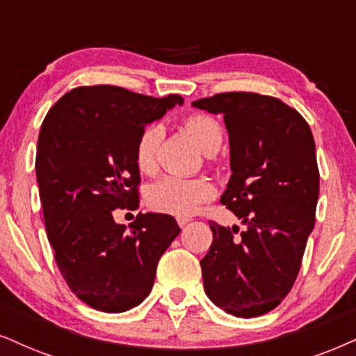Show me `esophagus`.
<instances>
[{"label": "esophagus", "mask_w": 356, "mask_h": 356, "mask_svg": "<svg viewBox=\"0 0 356 356\" xmlns=\"http://www.w3.org/2000/svg\"><path fill=\"white\" fill-rule=\"evenodd\" d=\"M177 221H178L179 227H185V226L188 225V222L191 221V219H190V218H186V216H178V218H177Z\"/></svg>", "instance_id": "esophagus-1"}]
</instances>
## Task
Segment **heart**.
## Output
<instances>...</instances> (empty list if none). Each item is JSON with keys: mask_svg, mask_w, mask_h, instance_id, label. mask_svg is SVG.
<instances>
[{"mask_svg": "<svg viewBox=\"0 0 356 356\" xmlns=\"http://www.w3.org/2000/svg\"><path fill=\"white\" fill-rule=\"evenodd\" d=\"M185 129L195 138L204 153H214L222 143V131L211 117L196 115L188 117ZM163 138L161 125L152 124L145 127L135 145V163L142 173L152 175L156 170V155ZM214 185L208 178H181L166 175L148 188L147 201L153 209L160 213L190 216L200 211L206 201L214 198Z\"/></svg>", "mask_w": 356, "mask_h": 356, "instance_id": "1", "label": "heart"}]
</instances>
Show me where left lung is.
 Instances as JSON below:
<instances>
[{"label":"left lung","mask_w":356,"mask_h":356,"mask_svg":"<svg viewBox=\"0 0 356 356\" xmlns=\"http://www.w3.org/2000/svg\"><path fill=\"white\" fill-rule=\"evenodd\" d=\"M193 107L221 113L229 135L231 178L221 203L245 229L209 221L213 244L201 259L204 292L226 314L252 318L291 292L315 225L318 168L312 130L269 95L226 92Z\"/></svg>","instance_id":"8db88e82"}]
</instances>
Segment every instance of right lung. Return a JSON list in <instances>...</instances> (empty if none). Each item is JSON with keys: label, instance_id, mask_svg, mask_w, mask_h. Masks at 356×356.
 <instances>
[{"label": "right lung", "instance_id": "1", "mask_svg": "<svg viewBox=\"0 0 356 356\" xmlns=\"http://www.w3.org/2000/svg\"><path fill=\"white\" fill-rule=\"evenodd\" d=\"M183 105L115 86L77 87L44 118L36 178L47 239L69 289L92 309L118 314L147 299L156 264L179 234L173 216L140 213L127 231L113 209L138 206V135Z\"/></svg>", "mask_w": 356, "mask_h": 356}]
</instances>
